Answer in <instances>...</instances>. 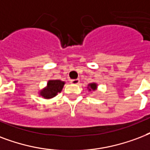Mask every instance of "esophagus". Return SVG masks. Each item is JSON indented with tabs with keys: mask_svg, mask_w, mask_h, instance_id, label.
I'll return each mask as SVG.
<instances>
[{
	"mask_svg": "<svg viewBox=\"0 0 150 150\" xmlns=\"http://www.w3.org/2000/svg\"><path fill=\"white\" fill-rule=\"evenodd\" d=\"M70 83H73V84H78V83H80V80H79V79L71 80V81H70Z\"/></svg>",
	"mask_w": 150,
	"mask_h": 150,
	"instance_id": "esophagus-1",
	"label": "esophagus"
}]
</instances>
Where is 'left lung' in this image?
Masks as SVG:
<instances>
[{"label":"left lung","instance_id":"1","mask_svg":"<svg viewBox=\"0 0 150 150\" xmlns=\"http://www.w3.org/2000/svg\"><path fill=\"white\" fill-rule=\"evenodd\" d=\"M88 89H89V91H96V88H97V84L96 83H89L88 84Z\"/></svg>","mask_w":150,"mask_h":150}]
</instances>
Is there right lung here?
<instances>
[{
    "label": "right lung",
    "instance_id": "obj_1",
    "mask_svg": "<svg viewBox=\"0 0 150 150\" xmlns=\"http://www.w3.org/2000/svg\"><path fill=\"white\" fill-rule=\"evenodd\" d=\"M65 82L59 80H51L47 82V85L40 91V95L45 98H52L61 92Z\"/></svg>",
    "mask_w": 150,
    "mask_h": 150
}]
</instances>
